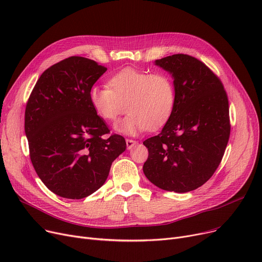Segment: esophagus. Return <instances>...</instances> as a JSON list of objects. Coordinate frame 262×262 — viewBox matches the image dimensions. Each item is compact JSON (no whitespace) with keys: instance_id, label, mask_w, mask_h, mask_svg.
<instances>
[{"instance_id":"1","label":"esophagus","mask_w":262,"mask_h":262,"mask_svg":"<svg viewBox=\"0 0 262 262\" xmlns=\"http://www.w3.org/2000/svg\"><path fill=\"white\" fill-rule=\"evenodd\" d=\"M136 144H137V141L132 140V139H126V147L128 149H132Z\"/></svg>"}]
</instances>
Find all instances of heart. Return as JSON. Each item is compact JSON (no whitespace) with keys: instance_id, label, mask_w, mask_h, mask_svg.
Returning a JSON list of instances; mask_svg holds the SVG:
<instances>
[{"instance_id":"heart-1","label":"heart","mask_w":262,"mask_h":262,"mask_svg":"<svg viewBox=\"0 0 262 262\" xmlns=\"http://www.w3.org/2000/svg\"><path fill=\"white\" fill-rule=\"evenodd\" d=\"M108 87L92 86L88 92L94 113L107 122L127 117L116 125L124 135H137L145 129L157 130L166 124L175 107V86L166 73H152L136 68H124L110 75Z\"/></svg>"}]
</instances>
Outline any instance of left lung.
<instances>
[{"label":"left lung","instance_id":"left-lung-1","mask_svg":"<svg viewBox=\"0 0 262 262\" xmlns=\"http://www.w3.org/2000/svg\"><path fill=\"white\" fill-rule=\"evenodd\" d=\"M155 64L172 75L176 100L161 133L143 142V173L162 190L185 193L207 182L223 158L230 134L227 94L210 69L189 55Z\"/></svg>","mask_w":262,"mask_h":262}]
</instances>
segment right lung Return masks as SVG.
Listing matches in <instances>:
<instances>
[{"label":"right lung","mask_w":262,"mask_h":262,"mask_svg":"<svg viewBox=\"0 0 262 262\" xmlns=\"http://www.w3.org/2000/svg\"><path fill=\"white\" fill-rule=\"evenodd\" d=\"M107 70L72 56L41 74L25 109V135L36 173L53 193L84 199L106 182L113 161L126 148L120 135L94 113L89 89Z\"/></svg>","instance_id":"obj_1"}]
</instances>
